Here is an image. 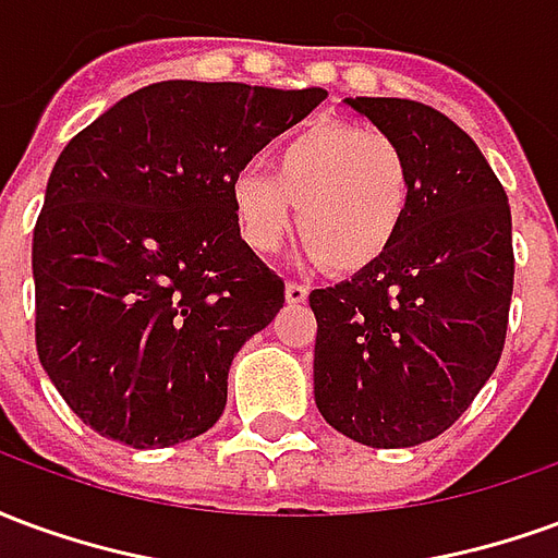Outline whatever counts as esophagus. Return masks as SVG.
Here are the masks:
<instances>
[{
  "label": "esophagus",
  "instance_id": "obj_1",
  "mask_svg": "<svg viewBox=\"0 0 558 558\" xmlns=\"http://www.w3.org/2000/svg\"><path fill=\"white\" fill-rule=\"evenodd\" d=\"M307 287L304 283H287V302L290 304H302L307 299Z\"/></svg>",
  "mask_w": 558,
  "mask_h": 558
}]
</instances>
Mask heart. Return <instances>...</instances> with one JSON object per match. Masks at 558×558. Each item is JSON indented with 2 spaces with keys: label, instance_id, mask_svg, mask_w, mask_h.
Segmentation results:
<instances>
[{
  "label": "heart",
  "instance_id": "heart-1",
  "mask_svg": "<svg viewBox=\"0 0 558 558\" xmlns=\"http://www.w3.org/2000/svg\"><path fill=\"white\" fill-rule=\"evenodd\" d=\"M323 266L352 275L391 251L412 203L403 148L379 131L314 125L271 151V172L242 167L230 179L239 235L256 254L278 251L292 223Z\"/></svg>",
  "mask_w": 558,
  "mask_h": 558
}]
</instances>
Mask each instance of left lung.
<instances>
[{
  "label": "left lung",
  "mask_w": 558,
  "mask_h": 558,
  "mask_svg": "<svg viewBox=\"0 0 558 558\" xmlns=\"http://www.w3.org/2000/svg\"><path fill=\"white\" fill-rule=\"evenodd\" d=\"M403 148L412 203L379 263L311 292L314 398L371 448L454 424L499 364L514 292L511 206L466 131L410 98H347Z\"/></svg>",
  "instance_id": "obj_1"
}]
</instances>
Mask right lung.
Returning <instances> with one entry per match:
<instances>
[{
	"mask_svg": "<svg viewBox=\"0 0 558 558\" xmlns=\"http://www.w3.org/2000/svg\"><path fill=\"white\" fill-rule=\"evenodd\" d=\"M323 98L163 80L62 148L32 235L35 347L92 430L167 448L220 418L235 352L283 307L230 179Z\"/></svg>",
	"mask_w": 558,
	"mask_h": 558,
	"instance_id": "obj_1",
	"label": "right lung"
}]
</instances>
